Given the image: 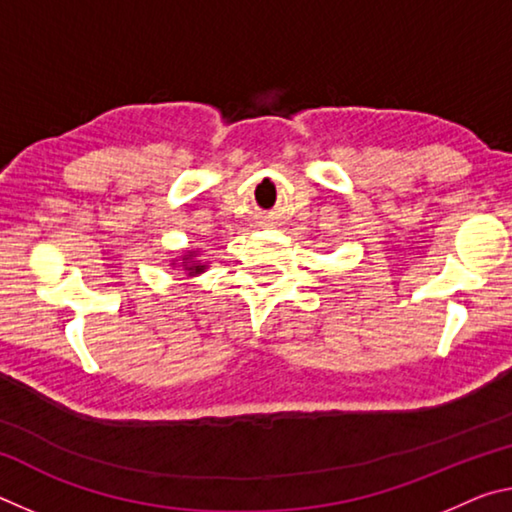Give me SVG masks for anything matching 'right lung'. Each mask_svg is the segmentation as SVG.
I'll return each mask as SVG.
<instances>
[{"label": "right lung", "mask_w": 512, "mask_h": 512, "mask_svg": "<svg viewBox=\"0 0 512 512\" xmlns=\"http://www.w3.org/2000/svg\"><path fill=\"white\" fill-rule=\"evenodd\" d=\"M189 262H192V255L185 257V266H187L189 273H203L205 266H201V264H189Z\"/></svg>", "instance_id": "1"}]
</instances>
